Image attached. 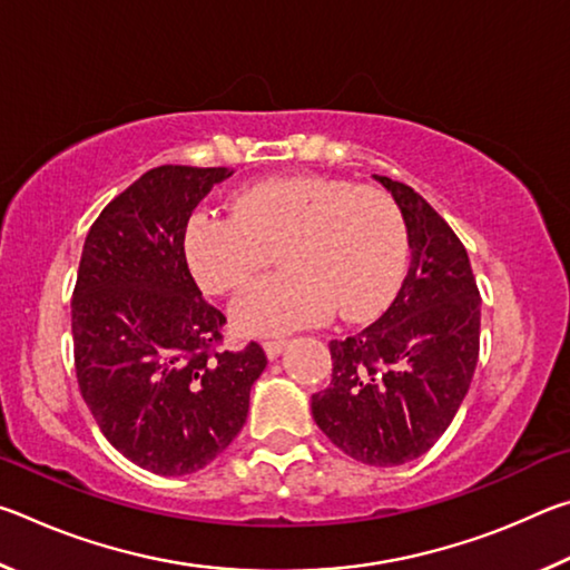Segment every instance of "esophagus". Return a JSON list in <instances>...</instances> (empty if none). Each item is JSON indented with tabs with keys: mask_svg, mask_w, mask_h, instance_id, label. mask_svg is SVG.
Instances as JSON below:
<instances>
[{
	"mask_svg": "<svg viewBox=\"0 0 570 570\" xmlns=\"http://www.w3.org/2000/svg\"><path fill=\"white\" fill-rule=\"evenodd\" d=\"M284 346H286V342H282V340H268V342H264V352L268 360H276V356L284 352Z\"/></svg>",
	"mask_w": 570,
	"mask_h": 570,
	"instance_id": "esophagus-1",
	"label": "esophagus"
}]
</instances>
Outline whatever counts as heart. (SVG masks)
<instances>
[{
	"mask_svg": "<svg viewBox=\"0 0 570 570\" xmlns=\"http://www.w3.org/2000/svg\"><path fill=\"white\" fill-rule=\"evenodd\" d=\"M186 258L208 294H236L278 254L284 272L234 304L246 334H286L336 312L364 320L390 302L410 254L397 200L374 186L326 176L248 183L230 216L198 210L186 226Z\"/></svg>",
	"mask_w": 570,
	"mask_h": 570,
	"instance_id": "b5f03b06",
	"label": "heart"
}]
</instances>
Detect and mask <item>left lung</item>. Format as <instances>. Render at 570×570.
Returning <instances> with one entry per match:
<instances>
[{
    "label": "left lung",
    "mask_w": 570,
    "mask_h": 570,
    "mask_svg": "<svg viewBox=\"0 0 570 570\" xmlns=\"http://www.w3.org/2000/svg\"><path fill=\"white\" fill-rule=\"evenodd\" d=\"M397 200L410 272L377 322L332 340V384L312 394L320 430L364 465H404L445 435L475 374L480 292L468 250L420 193L374 176Z\"/></svg>",
    "instance_id": "obj_1"
}]
</instances>
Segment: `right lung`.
<instances>
[{
    "label": "right lung",
    "mask_w": 570,
    "mask_h": 570,
    "mask_svg": "<svg viewBox=\"0 0 570 570\" xmlns=\"http://www.w3.org/2000/svg\"><path fill=\"white\" fill-rule=\"evenodd\" d=\"M228 168L160 166L115 196L85 238L72 294L75 372L110 445L156 475H190L240 432L256 342L224 344L226 316L186 262V226Z\"/></svg>",
    "instance_id": "obj_1"
}]
</instances>
